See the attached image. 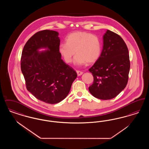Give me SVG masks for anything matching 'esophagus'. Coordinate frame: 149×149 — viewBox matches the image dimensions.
Instances as JSON below:
<instances>
[{"instance_id":"34e87169","label":"esophagus","mask_w":149,"mask_h":149,"mask_svg":"<svg viewBox=\"0 0 149 149\" xmlns=\"http://www.w3.org/2000/svg\"><path fill=\"white\" fill-rule=\"evenodd\" d=\"M77 74H78V76H80L81 75H82L83 74V72L82 71H79V70H77Z\"/></svg>"}]
</instances>
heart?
Instances as JSON below:
<instances>
[{
    "label": "heart",
    "instance_id": "b5f03b06",
    "mask_svg": "<svg viewBox=\"0 0 149 149\" xmlns=\"http://www.w3.org/2000/svg\"><path fill=\"white\" fill-rule=\"evenodd\" d=\"M65 42L60 45L58 52L66 63H71L75 53L77 55L75 63L77 65L93 64L101 55V41L92 33L81 31L72 32L66 37Z\"/></svg>",
    "mask_w": 149,
    "mask_h": 149
}]
</instances>
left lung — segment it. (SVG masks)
Wrapping results in <instances>:
<instances>
[{
  "label": "left lung",
  "mask_w": 149,
  "mask_h": 149,
  "mask_svg": "<svg viewBox=\"0 0 149 149\" xmlns=\"http://www.w3.org/2000/svg\"><path fill=\"white\" fill-rule=\"evenodd\" d=\"M99 59L89 69L93 76L89 91L100 99L116 97L127 85L130 68L127 46L120 36L107 30Z\"/></svg>",
  "instance_id": "obj_1"
}]
</instances>
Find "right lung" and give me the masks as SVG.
<instances>
[{
	"label": "right lung",
	"mask_w": 149,
	"mask_h": 149,
	"mask_svg": "<svg viewBox=\"0 0 149 149\" xmlns=\"http://www.w3.org/2000/svg\"><path fill=\"white\" fill-rule=\"evenodd\" d=\"M58 35L54 31H40L29 39L22 52L21 69L27 89L48 104L65 99L77 77V72L61 58ZM42 47L49 50L38 52Z\"/></svg>",
	"instance_id": "add662e5"
}]
</instances>
